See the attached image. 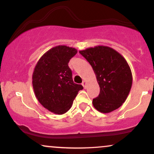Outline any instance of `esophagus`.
I'll return each mask as SVG.
<instances>
[{"label":"esophagus","mask_w":154,"mask_h":154,"mask_svg":"<svg viewBox=\"0 0 154 154\" xmlns=\"http://www.w3.org/2000/svg\"><path fill=\"white\" fill-rule=\"evenodd\" d=\"M82 85L83 87H84V88H86V86H87V82H86L85 81H83Z\"/></svg>","instance_id":"34e87169"}]
</instances>
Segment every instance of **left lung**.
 <instances>
[{
    "mask_svg": "<svg viewBox=\"0 0 154 154\" xmlns=\"http://www.w3.org/2000/svg\"><path fill=\"white\" fill-rule=\"evenodd\" d=\"M96 76L100 93L93 100L95 109L101 113L116 110L126 100L132 84L130 66L119 53L110 47L98 45L80 51Z\"/></svg>",
    "mask_w": 154,
    "mask_h": 154,
    "instance_id": "left-lung-1",
    "label": "left lung"
}]
</instances>
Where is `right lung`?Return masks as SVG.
Wrapping results in <instances>:
<instances>
[{
  "label": "right lung",
  "mask_w": 154,
  "mask_h": 154,
  "mask_svg": "<svg viewBox=\"0 0 154 154\" xmlns=\"http://www.w3.org/2000/svg\"><path fill=\"white\" fill-rule=\"evenodd\" d=\"M77 49L58 45L45 53L37 63L32 75L35 96L40 104L51 112L63 114L70 109L81 85L72 79L69 60Z\"/></svg>",
  "instance_id": "add662e5"
}]
</instances>
